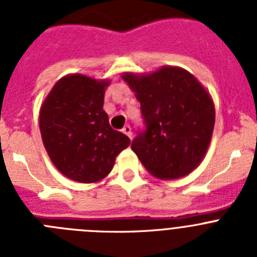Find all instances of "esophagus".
<instances>
[{"label": "esophagus", "instance_id": "esophagus-1", "mask_svg": "<svg viewBox=\"0 0 257 257\" xmlns=\"http://www.w3.org/2000/svg\"><path fill=\"white\" fill-rule=\"evenodd\" d=\"M122 131H123V134H126L127 136H128V138H133V130H131V127L128 126V124H126V126L123 127V128H122Z\"/></svg>", "mask_w": 257, "mask_h": 257}]
</instances>
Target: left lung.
<instances>
[{"instance_id": "obj_1", "label": "left lung", "mask_w": 257, "mask_h": 257, "mask_svg": "<svg viewBox=\"0 0 257 257\" xmlns=\"http://www.w3.org/2000/svg\"><path fill=\"white\" fill-rule=\"evenodd\" d=\"M140 103L145 130L131 144L140 162L163 180L183 178L203 160L215 126L210 94L188 70L162 67L149 74L123 73Z\"/></svg>"}]
</instances>
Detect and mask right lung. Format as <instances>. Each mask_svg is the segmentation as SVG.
Returning <instances> with one entry per match:
<instances>
[{"instance_id": "obj_1", "label": "right lung", "mask_w": 257, "mask_h": 257, "mask_svg": "<svg viewBox=\"0 0 257 257\" xmlns=\"http://www.w3.org/2000/svg\"><path fill=\"white\" fill-rule=\"evenodd\" d=\"M83 74H68L54 85L40 110V130L50 160L68 179L96 183L112 171L115 157L130 145L113 130L103 109L105 87Z\"/></svg>"}]
</instances>
